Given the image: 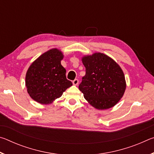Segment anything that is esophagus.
I'll list each match as a JSON object with an SVG mask.
<instances>
[{"label": "esophagus", "mask_w": 154, "mask_h": 154, "mask_svg": "<svg viewBox=\"0 0 154 154\" xmlns=\"http://www.w3.org/2000/svg\"><path fill=\"white\" fill-rule=\"evenodd\" d=\"M78 83H79V80L78 79H75L73 82H72V84H73L74 85H77Z\"/></svg>", "instance_id": "esophagus-1"}]
</instances>
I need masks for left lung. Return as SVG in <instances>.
Here are the masks:
<instances>
[{
  "instance_id": "8db88e82",
  "label": "left lung",
  "mask_w": 154,
  "mask_h": 154,
  "mask_svg": "<svg viewBox=\"0 0 154 154\" xmlns=\"http://www.w3.org/2000/svg\"><path fill=\"white\" fill-rule=\"evenodd\" d=\"M85 75L79 85L85 100L94 107L111 108L122 98L126 88L124 72L117 62L100 52L82 57Z\"/></svg>"
}]
</instances>
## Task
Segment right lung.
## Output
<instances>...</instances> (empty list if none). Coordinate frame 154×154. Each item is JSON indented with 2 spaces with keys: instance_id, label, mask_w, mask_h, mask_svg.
Listing matches in <instances>:
<instances>
[{
  "instance_id": "1",
  "label": "right lung",
  "mask_w": 154,
  "mask_h": 154,
  "mask_svg": "<svg viewBox=\"0 0 154 154\" xmlns=\"http://www.w3.org/2000/svg\"><path fill=\"white\" fill-rule=\"evenodd\" d=\"M62 52L51 49L36 59L26 74V87L34 100L48 105L60 97L72 85L66 77V69L62 66Z\"/></svg>"
}]
</instances>
